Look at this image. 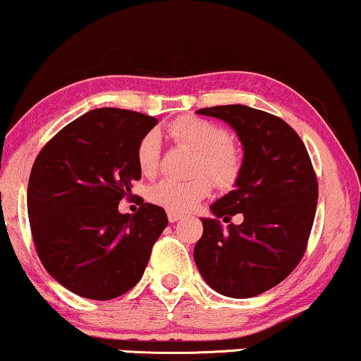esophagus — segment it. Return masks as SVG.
Here are the masks:
<instances>
[{
	"mask_svg": "<svg viewBox=\"0 0 361 361\" xmlns=\"http://www.w3.org/2000/svg\"><path fill=\"white\" fill-rule=\"evenodd\" d=\"M183 219V216H181L180 214H175V212H168V220L171 224H175V222H178V220H181Z\"/></svg>",
	"mask_w": 361,
	"mask_h": 361,
	"instance_id": "34e87169",
	"label": "esophagus"
}]
</instances>
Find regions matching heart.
Returning a JSON list of instances; mask_svg holds the SVG:
<instances>
[{
	"label": "heart",
	"instance_id": "heart-1",
	"mask_svg": "<svg viewBox=\"0 0 361 361\" xmlns=\"http://www.w3.org/2000/svg\"><path fill=\"white\" fill-rule=\"evenodd\" d=\"M178 145L197 151L188 181L161 180L147 190V200L175 214L193 210L212 192V183L219 190L237 185L244 169V153L224 126L195 116L178 117L168 126ZM161 161V142L156 131L146 133L136 147V163L142 175L153 176Z\"/></svg>",
	"mask_w": 361,
	"mask_h": 361
}]
</instances>
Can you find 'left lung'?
I'll return each mask as SVG.
<instances>
[{
	"label": "left lung",
	"mask_w": 361,
	"mask_h": 361,
	"mask_svg": "<svg viewBox=\"0 0 361 361\" xmlns=\"http://www.w3.org/2000/svg\"><path fill=\"white\" fill-rule=\"evenodd\" d=\"M235 129L244 146V169L232 190L212 205L216 218L245 222L222 231L202 219L193 250L200 274L228 298H254L279 284L305 255L318 205V178L307 149L281 117L232 104L197 111Z\"/></svg>",
	"instance_id": "left-lung-1"
}]
</instances>
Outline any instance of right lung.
I'll return each instance as SVG.
<instances>
[{"instance_id":"1","label":"right lung","mask_w":361,"mask_h":361,"mask_svg":"<svg viewBox=\"0 0 361 361\" xmlns=\"http://www.w3.org/2000/svg\"><path fill=\"white\" fill-rule=\"evenodd\" d=\"M156 117L102 107L77 117L42 147L28 181L30 228L43 267L87 299L123 296L142 277L166 228L161 207H117L141 178L139 139Z\"/></svg>"}]
</instances>
